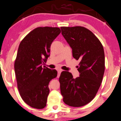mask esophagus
I'll list each match as a JSON object with an SVG mask.
<instances>
[{
  "instance_id": "34e87169",
  "label": "esophagus",
  "mask_w": 121,
  "mask_h": 121,
  "mask_svg": "<svg viewBox=\"0 0 121 121\" xmlns=\"http://www.w3.org/2000/svg\"><path fill=\"white\" fill-rule=\"evenodd\" d=\"M61 72H62V70H58V77H59Z\"/></svg>"
}]
</instances>
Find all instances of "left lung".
I'll list each match as a JSON object with an SVG mask.
<instances>
[{
	"label": "left lung",
	"mask_w": 121,
	"mask_h": 121,
	"mask_svg": "<svg viewBox=\"0 0 121 121\" xmlns=\"http://www.w3.org/2000/svg\"><path fill=\"white\" fill-rule=\"evenodd\" d=\"M62 35L72 49L73 56L80 60V76L73 78L63 71L59 77L65 103L81 107L91 102L102 83L105 69L103 47L95 35L82 26L61 27Z\"/></svg>",
	"instance_id": "obj_1"
}]
</instances>
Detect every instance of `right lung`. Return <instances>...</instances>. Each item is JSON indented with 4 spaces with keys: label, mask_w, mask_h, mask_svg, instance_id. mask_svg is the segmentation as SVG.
Instances as JSON below:
<instances>
[{
    "label": "right lung",
    "mask_w": 121,
    "mask_h": 121,
    "mask_svg": "<svg viewBox=\"0 0 121 121\" xmlns=\"http://www.w3.org/2000/svg\"><path fill=\"white\" fill-rule=\"evenodd\" d=\"M60 33L59 28H37L19 45L14 63L18 89L23 100L35 108L46 106L49 82L57 76L55 69L42 66L50 56L52 43Z\"/></svg>",
    "instance_id": "1"
}]
</instances>
